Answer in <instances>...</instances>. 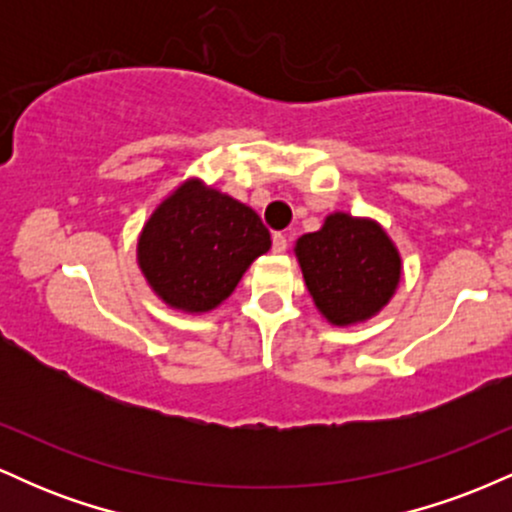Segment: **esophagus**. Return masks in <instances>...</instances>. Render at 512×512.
Masks as SVG:
<instances>
[{
  "label": "esophagus",
  "mask_w": 512,
  "mask_h": 512,
  "mask_svg": "<svg viewBox=\"0 0 512 512\" xmlns=\"http://www.w3.org/2000/svg\"><path fill=\"white\" fill-rule=\"evenodd\" d=\"M286 248H289V240H286L284 233H274L272 250L276 252V255H281V252H286Z\"/></svg>",
  "instance_id": "34e87169"
}]
</instances>
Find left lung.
Returning a JSON list of instances; mask_svg holds the SVG:
<instances>
[{
  "mask_svg": "<svg viewBox=\"0 0 512 512\" xmlns=\"http://www.w3.org/2000/svg\"><path fill=\"white\" fill-rule=\"evenodd\" d=\"M303 281L320 315L334 327L368 322L395 296L402 255L375 219L327 214L320 231L293 245Z\"/></svg>",
  "mask_w": 512,
  "mask_h": 512,
  "instance_id": "obj_1",
  "label": "left lung"
}]
</instances>
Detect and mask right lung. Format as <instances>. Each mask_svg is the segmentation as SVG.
<instances>
[{
	"label": "right lung",
	"mask_w": 512,
	"mask_h": 512,
	"mask_svg": "<svg viewBox=\"0 0 512 512\" xmlns=\"http://www.w3.org/2000/svg\"><path fill=\"white\" fill-rule=\"evenodd\" d=\"M272 248L248 204L202 178L170 190L137 238V264L158 301L185 315L216 310L257 257Z\"/></svg>",
	"instance_id": "right-lung-1"
}]
</instances>
